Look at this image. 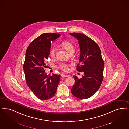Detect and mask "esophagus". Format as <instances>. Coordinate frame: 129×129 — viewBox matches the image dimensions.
Segmentation results:
<instances>
[{"mask_svg":"<svg viewBox=\"0 0 129 129\" xmlns=\"http://www.w3.org/2000/svg\"><path fill=\"white\" fill-rule=\"evenodd\" d=\"M61 76L62 77H63V78H66V77H68L69 76L67 75H65L64 74H61Z\"/></svg>","mask_w":129,"mask_h":129,"instance_id":"obj_1","label":"esophagus"}]
</instances>
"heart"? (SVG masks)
I'll use <instances>...</instances> for the list:
<instances>
[{
	"label": "heart",
	"mask_w": 129,
	"mask_h": 129,
	"mask_svg": "<svg viewBox=\"0 0 129 129\" xmlns=\"http://www.w3.org/2000/svg\"><path fill=\"white\" fill-rule=\"evenodd\" d=\"M61 46L63 47L67 52L70 54L74 53L75 51V46L73 45V43L69 41H63L61 43ZM55 53V49L54 48H51L50 50V55L51 57H54ZM69 65L67 64L66 63H62L60 64L59 68L61 69L62 70L65 72H67L69 70L68 68Z\"/></svg>",
	"instance_id": "heart-1"
}]
</instances>
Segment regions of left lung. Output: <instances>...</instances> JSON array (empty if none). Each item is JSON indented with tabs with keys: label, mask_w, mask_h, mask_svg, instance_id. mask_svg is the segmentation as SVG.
Here are the masks:
<instances>
[{
	"label": "left lung",
	"mask_w": 129,
	"mask_h": 129,
	"mask_svg": "<svg viewBox=\"0 0 129 129\" xmlns=\"http://www.w3.org/2000/svg\"><path fill=\"white\" fill-rule=\"evenodd\" d=\"M69 34L79 40L80 54L77 70L84 72L80 79L76 76H73L75 83L71 90V93L79 99H87L95 94L101 86L104 62L101 50L94 41L80 33Z\"/></svg>",
	"instance_id": "1"
}]
</instances>
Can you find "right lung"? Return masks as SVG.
I'll return each mask as SVG.
<instances>
[{"mask_svg": "<svg viewBox=\"0 0 129 129\" xmlns=\"http://www.w3.org/2000/svg\"><path fill=\"white\" fill-rule=\"evenodd\" d=\"M60 34L44 33L34 39L26 51L23 64L26 82L35 95L39 99L46 100L55 95L61 76L45 73L47 67L45 62L50 55L51 41Z\"/></svg>", "mask_w": 129, "mask_h": 129, "instance_id": "add662e5", "label": "right lung"}]
</instances>
